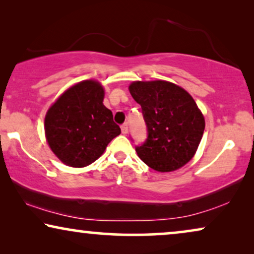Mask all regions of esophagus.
I'll use <instances>...</instances> for the list:
<instances>
[{"label":"esophagus","mask_w":254,"mask_h":254,"mask_svg":"<svg viewBox=\"0 0 254 254\" xmlns=\"http://www.w3.org/2000/svg\"><path fill=\"white\" fill-rule=\"evenodd\" d=\"M121 131H123V134L128 133V124L127 123L121 125Z\"/></svg>","instance_id":"obj_1"}]
</instances>
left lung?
<instances>
[{"label":"left lung","instance_id":"left-lung-1","mask_svg":"<svg viewBox=\"0 0 254 254\" xmlns=\"http://www.w3.org/2000/svg\"><path fill=\"white\" fill-rule=\"evenodd\" d=\"M129 92L141 105L147 138L136 152L159 172L182 168L195 154L204 130V118L189 92L165 81L134 82Z\"/></svg>","mask_w":254,"mask_h":254}]
</instances>
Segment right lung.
Segmentation results:
<instances>
[{
  "instance_id": "1",
  "label": "right lung",
  "mask_w": 254,
  "mask_h": 254,
  "mask_svg": "<svg viewBox=\"0 0 254 254\" xmlns=\"http://www.w3.org/2000/svg\"><path fill=\"white\" fill-rule=\"evenodd\" d=\"M103 99L104 89L98 82L83 81L68 89L48 110L47 142L64 164L74 168L91 164L121 133Z\"/></svg>"
}]
</instances>
